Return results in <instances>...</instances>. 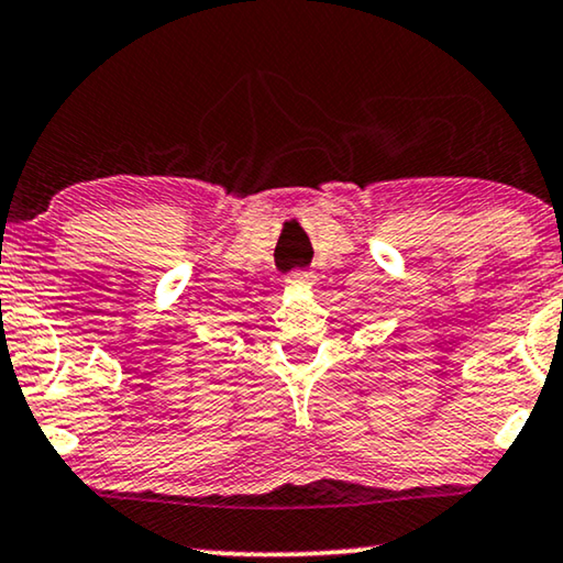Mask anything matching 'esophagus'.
<instances>
[{
    "mask_svg": "<svg viewBox=\"0 0 563 563\" xmlns=\"http://www.w3.org/2000/svg\"><path fill=\"white\" fill-rule=\"evenodd\" d=\"M310 280H313V273H308V271H296V273H292L290 275V278L288 280H285V283H290V285H308Z\"/></svg>",
    "mask_w": 563,
    "mask_h": 563,
    "instance_id": "esophagus-1",
    "label": "esophagus"
}]
</instances>
